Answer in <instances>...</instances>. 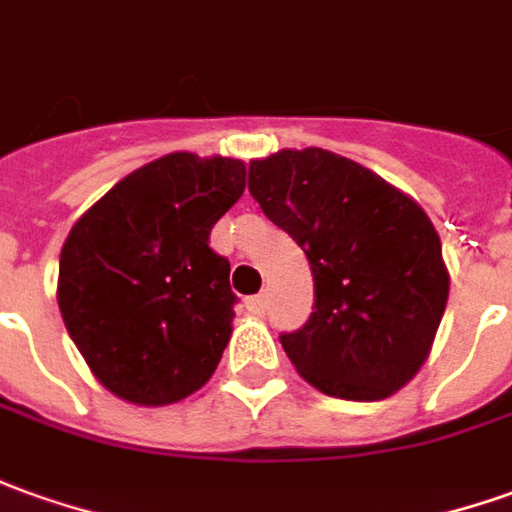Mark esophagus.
<instances>
[{"label":"esophagus","mask_w":512,"mask_h":512,"mask_svg":"<svg viewBox=\"0 0 512 512\" xmlns=\"http://www.w3.org/2000/svg\"><path fill=\"white\" fill-rule=\"evenodd\" d=\"M248 309L256 317H264V312H267V298H264V295H253L248 301Z\"/></svg>","instance_id":"obj_1"}]
</instances>
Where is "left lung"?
Segmentation results:
<instances>
[{"label":"left lung","mask_w":512,"mask_h":512,"mask_svg":"<svg viewBox=\"0 0 512 512\" xmlns=\"http://www.w3.org/2000/svg\"><path fill=\"white\" fill-rule=\"evenodd\" d=\"M248 189L298 242L315 312L278 340L320 393L379 401L424 365L449 301L440 236L424 209L343 155L306 147L250 161Z\"/></svg>","instance_id":"1"}]
</instances>
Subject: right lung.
Instances as JSON below:
<instances>
[{
    "instance_id": "1",
    "label": "right lung",
    "mask_w": 512,
    "mask_h": 512,
    "mask_svg": "<svg viewBox=\"0 0 512 512\" xmlns=\"http://www.w3.org/2000/svg\"><path fill=\"white\" fill-rule=\"evenodd\" d=\"M245 192L236 158L169 153L130 172L74 222L58 306L114 396L161 407L209 382L231 340V264L211 228Z\"/></svg>"
}]
</instances>
